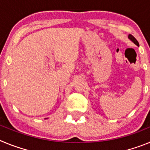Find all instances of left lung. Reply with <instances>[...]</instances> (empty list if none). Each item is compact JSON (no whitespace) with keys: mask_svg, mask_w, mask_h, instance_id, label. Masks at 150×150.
Here are the masks:
<instances>
[{"mask_svg":"<svg viewBox=\"0 0 150 150\" xmlns=\"http://www.w3.org/2000/svg\"><path fill=\"white\" fill-rule=\"evenodd\" d=\"M128 38H129V39L131 40L132 42H134V44H136L137 46H139V43L137 42V40L135 39V38L134 37V36H132V34H129V35H128Z\"/></svg>","mask_w":150,"mask_h":150,"instance_id":"left-lung-1","label":"left lung"}]
</instances>
